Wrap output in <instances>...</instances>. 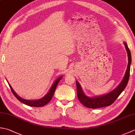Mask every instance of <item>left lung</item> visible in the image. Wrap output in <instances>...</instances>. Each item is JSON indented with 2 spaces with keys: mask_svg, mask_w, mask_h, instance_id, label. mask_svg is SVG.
Listing matches in <instances>:
<instances>
[{
  "mask_svg": "<svg viewBox=\"0 0 135 135\" xmlns=\"http://www.w3.org/2000/svg\"><path fill=\"white\" fill-rule=\"evenodd\" d=\"M124 45L128 53V64L124 78L115 89L105 95L89 97L85 95L79 82L77 81H76L77 96H78L80 102L85 107L90 108H97L110 105L115 102V100L118 98L120 94L122 92L127 86L130 75V65L131 64L132 59L131 51L128 47L127 43L124 42Z\"/></svg>",
  "mask_w": 135,
  "mask_h": 135,
  "instance_id": "1",
  "label": "left lung"
}]
</instances>
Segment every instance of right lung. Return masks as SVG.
Wrapping results in <instances>:
<instances>
[{"label": "right lung", "mask_w": 135, "mask_h": 135, "mask_svg": "<svg viewBox=\"0 0 135 135\" xmlns=\"http://www.w3.org/2000/svg\"><path fill=\"white\" fill-rule=\"evenodd\" d=\"M62 78V76H60L59 78H57L56 81H54L53 85L51 86V87L49 91H48V93L46 94V95L44 97H42V98L40 99L39 100H25L24 99H22L21 97H20L18 95V94H17L15 92V91H14L13 89L12 88V87H11V86L9 84V83H8V84L10 86V88L11 89V91H12L13 94L15 96V97L19 100L20 102L24 103V104H26L27 105L31 106V107H43V106H44L46 104H47V103L50 101L51 98H52L53 96V94L54 93V91H55L57 86V85H58V83L59 82V81L61 80V79Z\"/></svg>", "instance_id": "add662e5"}]
</instances>
